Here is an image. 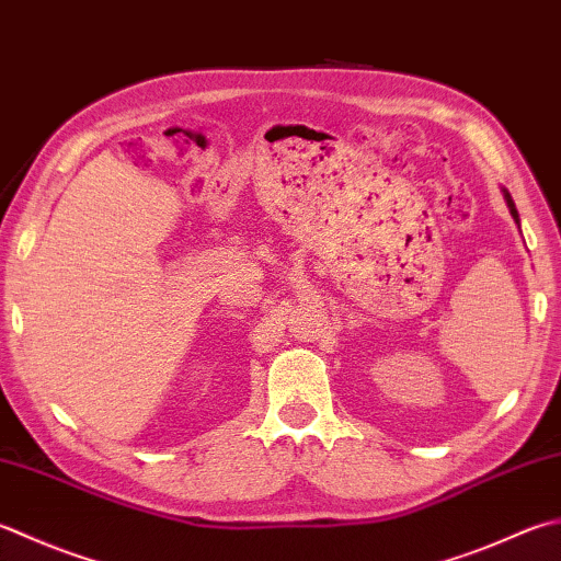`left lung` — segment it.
I'll return each instance as SVG.
<instances>
[{
	"label": "left lung",
	"mask_w": 561,
	"mask_h": 561,
	"mask_svg": "<svg viewBox=\"0 0 561 561\" xmlns=\"http://www.w3.org/2000/svg\"><path fill=\"white\" fill-rule=\"evenodd\" d=\"M501 192H503V199H506V204H508V211H511V216H513V221H515V224H520L518 208H515V204H513V199H511V194H508L506 186H501Z\"/></svg>",
	"instance_id": "1"
}]
</instances>
